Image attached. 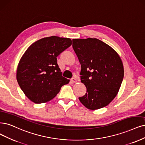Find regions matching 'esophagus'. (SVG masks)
<instances>
[{
	"mask_svg": "<svg viewBox=\"0 0 145 145\" xmlns=\"http://www.w3.org/2000/svg\"><path fill=\"white\" fill-rule=\"evenodd\" d=\"M71 81L72 82H73V83H75V82H77V79H76V78H72V79H71Z\"/></svg>",
	"mask_w": 145,
	"mask_h": 145,
	"instance_id": "esophagus-1",
	"label": "esophagus"
}]
</instances>
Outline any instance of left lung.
Segmentation results:
<instances>
[{"label":"left lung","instance_id":"1","mask_svg":"<svg viewBox=\"0 0 145 145\" xmlns=\"http://www.w3.org/2000/svg\"><path fill=\"white\" fill-rule=\"evenodd\" d=\"M72 42L81 64V82L87 88V93L79 99L89 109L102 108L118 93L124 72L121 59L110 46L96 38Z\"/></svg>","mask_w":145,"mask_h":145}]
</instances>
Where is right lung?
Returning a JSON list of instances; mask_svg holds the SVG:
<instances>
[{
    "instance_id": "add662e5",
    "label": "right lung",
    "mask_w": 145,
    "mask_h": 145,
    "mask_svg": "<svg viewBox=\"0 0 145 145\" xmlns=\"http://www.w3.org/2000/svg\"><path fill=\"white\" fill-rule=\"evenodd\" d=\"M72 40L52 36L32 44L18 63L17 80L24 94L35 103L51 100L69 80L62 76L57 57Z\"/></svg>"
}]
</instances>
